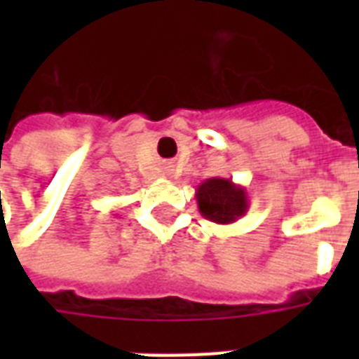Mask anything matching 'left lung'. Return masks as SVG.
I'll use <instances>...</instances> for the list:
<instances>
[{"mask_svg":"<svg viewBox=\"0 0 359 359\" xmlns=\"http://www.w3.org/2000/svg\"><path fill=\"white\" fill-rule=\"evenodd\" d=\"M197 207L201 216L219 225L235 224L248 212V191L231 179L212 177L197 186Z\"/></svg>","mask_w":359,"mask_h":359,"instance_id":"1","label":"left lung"}]
</instances>
